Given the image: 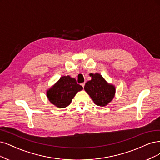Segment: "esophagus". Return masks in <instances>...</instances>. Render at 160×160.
<instances>
[{
    "label": "esophagus",
    "mask_w": 160,
    "mask_h": 160,
    "mask_svg": "<svg viewBox=\"0 0 160 160\" xmlns=\"http://www.w3.org/2000/svg\"><path fill=\"white\" fill-rule=\"evenodd\" d=\"M81 86L83 87V88H84V86H85V82H83V83H82L81 84Z\"/></svg>",
    "instance_id": "34e87169"
}]
</instances>
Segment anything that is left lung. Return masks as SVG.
Masks as SVG:
<instances>
[{
  "label": "left lung",
  "instance_id": "1",
  "mask_svg": "<svg viewBox=\"0 0 160 160\" xmlns=\"http://www.w3.org/2000/svg\"><path fill=\"white\" fill-rule=\"evenodd\" d=\"M92 80L88 81L84 86L85 91L97 105L105 106L113 99L115 93L114 86L109 84L98 73H91Z\"/></svg>",
  "mask_w": 160,
  "mask_h": 160
}]
</instances>
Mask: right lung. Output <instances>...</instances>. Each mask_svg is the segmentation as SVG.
<instances>
[{"label": "right lung", "instance_id": "obj_1", "mask_svg": "<svg viewBox=\"0 0 160 160\" xmlns=\"http://www.w3.org/2000/svg\"><path fill=\"white\" fill-rule=\"evenodd\" d=\"M83 88L77 84L75 78L69 76H62L57 83L47 91V96L51 103L59 108L69 105L76 93Z\"/></svg>", "mask_w": 160, "mask_h": 160}]
</instances>
